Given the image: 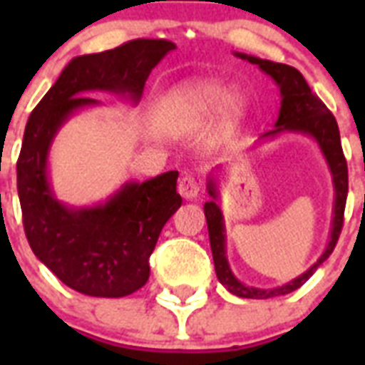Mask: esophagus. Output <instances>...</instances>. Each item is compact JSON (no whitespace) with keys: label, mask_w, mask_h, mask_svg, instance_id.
Listing matches in <instances>:
<instances>
[{"label":"esophagus","mask_w":365,"mask_h":365,"mask_svg":"<svg viewBox=\"0 0 365 365\" xmlns=\"http://www.w3.org/2000/svg\"><path fill=\"white\" fill-rule=\"evenodd\" d=\"M199 182L191 174H183L178 182V193L182 195L183 199H195L199 195Z\"/></svg>","instance_id":"34e87169"}]
</instances>
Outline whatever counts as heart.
<instances>
[{"label":"heart","instance_id":"1","mask_svg":"<svg viewBox=\"0 0 365 365\" xmlns=\"http://www.w3.org/2000/svg\"><path fill=\"white\" fill-rule=\"evenodd\" d=\"M216 105L222 126H233L244 113V100L237 91H223L222 81L199 77L172 93L170 117L183 125H199L210 117Z\"/></svg>","mask_w":365,"mask_h":365}]
</instances>
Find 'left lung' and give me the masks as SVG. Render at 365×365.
<instances>
[{
	"label": "left lung",
	"mask_w": 365,
	"mask_h": 365,
	"mask_svg": "<svg viewBox=\"0 0 365 365\" xmlns=\"http://www.w3.org/2000/svg\"><path fill=\"white\" fill-rule=\"evenodd\" d=\"M239 58L248 60L250 64H255L263 73L271 77L280 88V111L278 119L274 123V128L265 132L261 140H271V138L282 134V132H297V134H307L318 143L322 151L324 159L328 163L331 180H334V217H331V231H329L328 246L324 254L317 259L314 265H311L303 274H299L294 280L277 286V288H254L248 284H242L235 277L227 261V250H225V223H223V214L220 208V191H217L216 178H208L206 191L212 199L205 202V216L208 223V237H210L212 257H214V267H216L217 280L225 286L233 295L246 297V299H269L277 295H286L294 289L301 288L303 284L312 277V272L328 259L329 254L334 252L335 244L339 240L341 227H343V214H345L346 191H349V170H346V160L341 149L339 126L331 111L324 106V102L312 94L311 87L307 85L305 77L299 71L288 64H278L271 60L257 58L252 54L235 53Z\"/></svg>",
	"instance_id": "1"
}]
</instances>
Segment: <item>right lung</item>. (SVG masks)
I'll return each mask as SVG.
<instances>
[{
	"instance_id": "add662e5",
	"label": "right lung",
	"mask_w": 365,
	"mask_h": 365,
	"mask_svg": "<svg viewBox=\"0 0 365 365\" xmlns=\"http://www.w3.org/2000/svg\"><path fill=\"white\" fill-rule=\"evenodd\" d=\"M176 45L134 39L111 51L76 56L31 111L16 163L22 222L30 248L43 265L79 294L125 297L149 278V255L165 223L182 206L178 172L126 182L106 202L68 206L48 178V151L68 119L98 106L93 91L138 104L149 73Z\"/></svg>"
}]
</instances>
